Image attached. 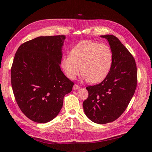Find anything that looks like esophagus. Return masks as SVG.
<instances>
[{"mask_svg": "<svg viewBox=\"0 0 152 152\" xmlns=\"http://www.w3.org/2000/svg\"><path fill=\"white\" fill-rule=\"evenodd\" d=\"M79 88H80V86L79 85H77V84H75L74 86H73V89H74V90L78 89H79Z\"/></svg>", "mask_w": 152, "mask_h": 152, "instance_id": "34e87169", "label": "esophagus"}]
</instances>
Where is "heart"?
<instances>
[{"label":"heart","instance_id":"b5f03b06","mask_svg":"<svg viewBox=\"0 0 152 152\" xmlns=\"http://www.w3.org/2000/svg\"><path fill=\"white\" fill-rule=\"evenodd\" d=\"M112 62L113 53L108 45L86 40L75 45L70 55L63 58L61 66L70 79H75L82 70V78L95 84L107 77Z\"/></svg>","mask_w":152,"mask_h":152}]
</instances>
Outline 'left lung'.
Returning a JSON list of instances; mask_svg holds the SVG:
<instances>
[{"instance_id": "1", "label": "left lung", "mask_w": 152, "mask_h": 152, "mask_svg": "<svg viewBox=\"0 0 152 152\" xmlns=\"http://www.w3.org/2000/svg\"><path fill=\"white\" fill-rule=\"evenodd\" d=\"M107 39L113 53V62L107 77L99 83L87 86L88 98L83 102L86 116L97 124L115 121L124 112L135 93L137 68L131 53L115 36Z\"/></svg>"}]
</instances>
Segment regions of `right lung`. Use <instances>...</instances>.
<instances>
[{"label": "right lung", "mask_w": 152, "mask_h": 152, "mask_svg": "<svg viewBox=\"0 0 152 152\" xmlns=\"http://www.w3.org/2000/svg\"><path fill=\"white\" fill-rule=\"evenodd\" d=\"M65 36L39 37L18 48L11 69V86L21 112L32 121L46 123L56 117L74 83L59 64Z\"/></svg>", "instance_id": "right-lung-1"}]
</instances>
